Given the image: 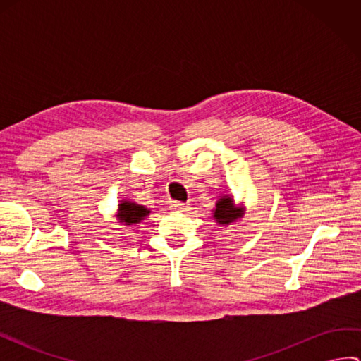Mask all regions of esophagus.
Instances as JSON below:
<instances>
[{"label": "esophagus", "mask_w": 361, "mask_h": 361, "mask_svg": "<svg viewBox=\"0 0 361 361\" xmlns=\"http://www.w3.org/2000/svg\"><path fill=\"white\" fill-rule=\"evenodd\" d=\"M171 208L176 209V211H188L189 204L183 203V202H171Z\"/></svg>", "instance_id": "34e87169"}]
</instances>
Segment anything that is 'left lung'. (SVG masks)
I'll list each match as a JSON object with an SVG mask.
<instances>
[{
    "label": "left lung",
    "instance_id": "obj_1",
    "mask_svg": "<svg viewBox=\"0 0 361 361\" xmlns=\"http://www.w3.org/2000/svg\"><path fill=\"white\" fill-rule=\"evenodd\" d=\"M240 216V211L234 208L233 200L229 197L220 198V202L217 203V208L214 211V217L217 219L219 224L221 225H228L234 221L237 217Z\"/></svg>",
    "mask_w": 361,
    "mask_h": 361
}]
</instances>
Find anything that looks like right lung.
Here are the masks:
<instances>
[{
	"instance_id": "obj_1",
	"label": "right lung",
	"mask_w": 361,
	"mask_h": 361,
	"mask_svg": "<svg viewBox=\"0 0 361 361\" xmlns=\"http://www.w3.org/2000/svg\"><path fill=\"white\" fill-rule=\"evenodd\" d=\"M149 211L144 208V206L124 202L119 204V220L124 221L126 225H132L141 221L145 216H147Z\"/></svg>"
}]
</instances>
